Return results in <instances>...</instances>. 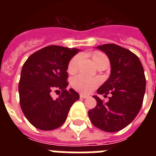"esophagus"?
<instances>
[{
  "label": "esophagus",
  "mask_w": 156,
  "mask_h": 156,
  "mask_svg": "<svg viewBox=\"0 0 156 156\" xmlns=\"http://www.w3.org/2000/svg\"><path fill=\"white\" fill-rule=\"evenodd\" d=\"M88 95H84V94H80V98L81 99H86V98H87Z\"/></svg>",
  "instance_id": "obj_1"
}]
</instances>
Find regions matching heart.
<instances>
[{
	"label": "heart",
	"mask_w": 156,
	"mask_h": 156,
	"mask_svg": "<svg viewBox=\"0 0 156 156\" xmlns=\"http://www.w3.org/2000/svg\"><path fill=\"white\" fill-rule=\"evenodd\" d=\"M103 58H107V57L101 52H96L93 55V60L95 61V63ZM80 60L81 55H76L71 59L68 65L69 73H73L77 71ZM99 84H100V81L98 80L97 78H89L83 74H78L73 77L71 80V86L73 87V88L82 93H90L95 87H97Z\"/></svg>",
	"instance_id": "1"
}]
</instances>
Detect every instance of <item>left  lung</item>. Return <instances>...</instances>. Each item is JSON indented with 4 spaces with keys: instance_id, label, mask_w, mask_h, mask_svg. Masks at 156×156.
<instances>
[{
    "instance_id": "1",
    "label": "left lung",
    "mask_w": 156,
    "mask_h": 156,
    "mask_svg": "<svg viewBox=\"0 0 156 156\" xmlns=\"http://www.w3.org/2000/svg\"><path fill=\"white\" fill-rule=\"evenodd\" d=\"M108 57L111 73L97 90L104 96L112 94L107 103L94 95L97 104L88 111L91 123L105 132H116L133 121L143 104L146 78L143 65L135 54L114 44L98 46Z\"/></svg>"
}]
</instances>
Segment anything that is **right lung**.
<instances>
[{
    "label": "right lung",
    "mask_w": 156,
    "mask_h": 156,
    "mask_svg": "<svg viewBox=\"0 0 156 156\" xmlns=\"http://www.w3.org/2000/svg\"><path fill=\"white\" fill-rule=\"evenodd\" d=\"M80 50L51 45L30 55L22 69L18 85L21 108L32 126L41 130H52L66 121L71 106L79 95L69 83V62ZM62 90L59 98L51 96Z\"/></svg>",
    "instance_id": "obj_1"
}]
</instances>
